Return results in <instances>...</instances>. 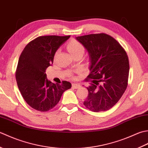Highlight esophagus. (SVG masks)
<instances>
[{
  "mask_svg": "<svg viewBox=\"0 0 148 148\" xmlns=\"http://www.w3.org/2000/svg\"><path fill=\"white\" fill-rule=\"evenodd\" d=\"M72 87H73V89H78L79 88V87H80V86L76 84H72Z\"/></svg>",
  "mask_w": 148,
  "mask_h": 148,
  "instance_id": "1",
  "label": "esophagus"
}]
</instances>
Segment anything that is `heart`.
Returning <instances> with one entry per match:
<instances>
[{
    "instance_id": "b5f03b06",
    "label": "heart",
    "mask_w": 148,
    "mask_h": 148,
    "mask_svg": "<svg viewBox=\"0 0 148 148\" xmlns=\"http://www.w3.org/2000/svg\"><path fill=\"white\" fill-rule=\"evenodd\" d=\"M67 49L72 56H75L77 54H83L85 51V47L84 45L75 40H73L69 42L67 45Z\"/></svg>"
}]
</instances>
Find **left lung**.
<instances>
[{
    "label": "left lung",
    "mask_w": 148,
    "mask_h": 148,
    "mask_svg": "<svg viewBox=\"0 0 148 148\" xmlns=\"http://www.w3.org/2000/svg\"><path fill=\"white\" fill-rule=\"evenodd\" d=\"M89 53L90 74L86 81L88 96L85 107L92 112L106 111L114 106L128 86V57L125 49L105 33L76 37Z\"/></svg>",
    "instance_id": "1"
}]
</instances>
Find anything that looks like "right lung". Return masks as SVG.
Here are the masks:
<instances>
[{"label": "right lung", "mask_w": 148, "mask_h": 148, "mask_svg": "<svg viewBox=\"0 0 148 148\" xmlns=\"http://www.w3.org/2000/svg\"><path fill=\"white\" fill-rule=\"evenodd\" d=\"M70 36H43L36 38L24 48L16 71L17 85L30 107L47 112L59 103L62 93L71 84H54L47 79L46 69L53 64L54 55Z\"/></svg>", "instance_id": "add662e5"}]
</instances>
